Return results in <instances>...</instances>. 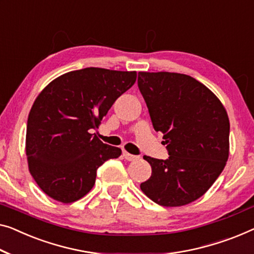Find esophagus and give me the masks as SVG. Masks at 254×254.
<instances>
[{
	"label": "esophagus",
	"mask_w": 254,
	"mask_h": 254,
	"mask_svg": "<svg viewBox=\"0 0 254 254\" xmlns=\"http://www.w3.org/2000/svg\"><path fill=\"white\" fill-rule=\"evenodd\" d=\"M122 155H123V157L126 158L127 161H135V160H139V156H135V155H132V154H130V153H127V151L126 149H123Z\"/></svg>",
	"instance_id": "esophagus-1"
}]
</instances>
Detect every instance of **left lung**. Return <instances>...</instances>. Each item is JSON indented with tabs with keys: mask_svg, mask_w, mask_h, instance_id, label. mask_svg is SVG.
Here are the masks:
<instances>
[{
	"mask_svg": "<svg viewBox=\"0 0 254 254\" xmlns=\"http://www.w3.org/2000/svg\"><path fill=\"white\" fill-rule=\"evenodd\" d=\"M138 86L155 131L163 133L168 160L143 156L151 176L140 185L162 206H181L205 194L229 156V119L217 96L179 73H138Z\"/></svg>",
	"mask_w": 254,
	"mask_h": 254,
	"instance_id": "obj_1",
	"label": "left lung"
}]
</instances>
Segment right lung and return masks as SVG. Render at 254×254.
<instances>
[{"label": "right lung", "instance_id": "1", "mask_svg": "<svg viewBox=\"0 0 254 254\" xmlns=\"http://www.w3.org/2000/svg\"><path fill=\"white\" fill-rule=\"evenodd\" d=\"M135 79L137 71L89 67L57 77L37 96L28 115L26 155L30 175L48 196L62 203L82 198L96 183L97 169L122 154L91 130Z\"/></svg>", "mask_w": 254, "mask_h": 254}]
</instances>
